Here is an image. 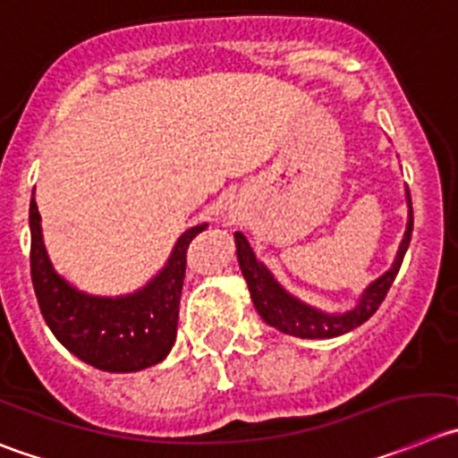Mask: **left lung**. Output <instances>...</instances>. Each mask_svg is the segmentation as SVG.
<instances>
[{
  "label": "left lung",
  "instance_id": "left-lung-1",
  "mask_svg": "<svg viewBox=\"0 0 458 458\" xmlns=\"http://www.w3.org/2000/svg\"><path fill=\"white\" fill-rule=\"evenodd\" d=\"M407 205V230H404V237L403 242H400V249H397L395 262H393V267L388 268L384 276H379L377 280L370 282L369 287H366V292L361 293V298L357 301V305L350 311H344V314H327V311L316 310V307L307 305V302L292 296L287 289L280 287V282L271 276V271H268L262 262H258L253 249H250L249 239L243 237L242 233H234L239 268H242L243 277L249 282L250 298H253L255 310L262 316L264 323H268V326L276 327V330L284 332V335L301 336V339H332V336H341L345 335V332L359 327L361 323H366V320L377 311V307L382 305L384 298H386L397 271L403 267L409 242H411L413 209L409 190Z\"/></svg>",
  "mask_w": 458,
  "mask_h": 458
}]
</instances>
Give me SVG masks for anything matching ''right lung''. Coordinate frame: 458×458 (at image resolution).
<instances>
[{
    "label": "right lung",
    "instance_id": "add662e5",
    "mask_svg": "<svg viewBox=\"0 0 458 458\" xmlns=\"http://www.w3.org/2000/svg\"><path fill=\"white\" fill-rule=\"evenodd\" d=\"M31 280L38 305L54 336L72 354L108 373H135L160 364L176 341L178 307L185 280L187 249L208 225L181 234L165 268L126 296H89L72 287L47 258L40 212L31 199Z\"/></svg>",
    "mask_w": 458,
    "mask_h": 458
}]
</instances>
